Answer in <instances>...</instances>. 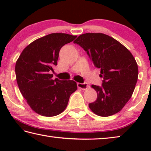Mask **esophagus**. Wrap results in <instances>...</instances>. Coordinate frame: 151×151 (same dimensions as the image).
<instances>
[{
  "label": "esophagus",
  "instance_id": "1",
  "mask_svg": "<svg viewBox=\"0 0 151 151\" xmlns=\"http://www.w3.org/2000/svg\"><path fill=\"white\" fill-rule=\"evenodd\" d=\"M77 86L78 88H81L82 90H86V89L88 87V85L86 83H77Z\"/></svg>",
  "mask_w": 151,
  "mask_h": 151
}]
</instances>
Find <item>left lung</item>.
Segmentation results:
<instances>
[{
  "label": "left lung",
  "mask_w": 151,
  "mask_h": 151,
  "mask_svg": "<svg viewBox=\"0 0 151 151\" xmlns=\"http://www.w3.org/2000/svg\"><path fill=\"white\" fill-rule=\"evenodd\" d=\"M74 42L86 51L103 78L101 86H91L97 99L88 104L89 108L101 116L119 112L131 99L137 82L139 70L133 56L119 41L103 33L81 35Z\"/></svg>",
  "instance_id": "1"
}]
</instances>
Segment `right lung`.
Returning <instances> with one entry per match:
<instances>
[{"mask_svg":"<svg viewBox=\"0 0 151 151\" xmlns=\"http://www.w3.org/2000/svg\"><path fill=\"white\" fill-rule=\"evenodd\" d=\"M76 36L52 33L37 39L22 50L15 65L18 86L33 111L45 116L60 114L76 89L74 81L53 80L60 48Z\"/></svg>","mask_w":151,"mask_h":151,"instance_id":"add662e5","label":"right lung"}]
</instances>
